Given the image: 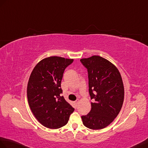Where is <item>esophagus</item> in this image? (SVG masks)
<instances>
[{"mask_svg": "<svg viewBox=\"0 0 148 148\" xmlns=\"http://www.w3.org/2000/svg\"><path fill=\"white\" fill-rule=\"evenodd\" d=\"M79 99H77V100L75 101V103L76 104V105H77L79 103Z\"/></svg>", "mask_w": 148, "mask_h": 148, "instance_id": "obj_1", "label": "esophagus"}]
</instances>
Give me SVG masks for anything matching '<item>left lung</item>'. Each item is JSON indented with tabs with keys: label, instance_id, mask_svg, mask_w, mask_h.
<instances>
[{
	"label": "left lung",
	"instance_id": "left-lung-1",
	"mask_svg": "<svg viewBox=\"0 0 148 148\" xmlns=\"http://www.w3.org/2000/svg\"><path fill=\"white\" fill-rule=\"evenodd\" d=\"M87 69L91 110L81 116L86 127L103 129L114 121L122 108L124 88L118 69L108 60L93 56L80 60Z\"/></svg>",
	"mask_w": 148,
	"mask_h": 148
}]
</instances>
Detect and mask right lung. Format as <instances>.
<instances>
[{"instance_id":"right-lung-1","label":"right lung","mask_w":148,"mask_h":148,"mask_svg":"<svg viewBox=\"0 0 148 148\" xmlns=\"http://www.w3.org/2000/svg\"><path fill=\"white\" fill-rule=\"evenodd\" d=\"M73 59L50 57L33 69L27 83V101L33 114L41 124L51 129L66 125L74 108L61 97V81L66 68Z\"/></svg>"}]
</instances>
